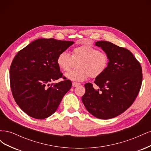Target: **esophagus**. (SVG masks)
I'll return each mask as SVG.
<instances>
[{
  "instance_id": "1",
  "label": "esophagus",
  "mask_w": 151,
  "mask_h": 151,
  "mask_svg": "<svg viewBox=\"0 0 151 151\" xmlns=\"http://www.w3.org/2000/svg\"><path fill=\"white\" fill-rule=\"evenodd\" d=\"M81 84L79 83H72V87H77L79 86Z\"/></svg>"
}]
</instances>
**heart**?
<instances>
[{"mask_svg": "<svg viewBox=\"0 0 151 151\" xmlns=\"http://www.w3.org/2000/svg\"><path fill=\"white\" fill-rule=\"evenodd\" d=\"M58 67L64 72L69 71L77 63V68L65 74L68 80L82 82L90 76L96 78L103 74L109 63L108 55L95 47L88 45H81L73 48L70 55L62 52L57 58Z\"/></svg>", "mask_w": 151, "mask_h": 151, "instance_id": "obj_1", "label": "heart"}]
</instances>
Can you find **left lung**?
<instances>
[{
    "mask_svg": "<svg viewBox=\"0 0 151 151\" xmlns=\"http://www.w3.org/2000/svg\"><path fill=\"white\" fill-rule=\"evenodd\" d=\"M95 45L108 55V66L96 77L94 83L99 89H95L91 83L84 85L82 101L94 116L110 119L126 111L135 101L142 81V67L129 50L106 41L96 42Z\"/></svg>",
    "mask_w": 151,
    "mask_h": 151,
    "instance_id": "left-lung-1",
    "label": "left lung"
}]
</instances>
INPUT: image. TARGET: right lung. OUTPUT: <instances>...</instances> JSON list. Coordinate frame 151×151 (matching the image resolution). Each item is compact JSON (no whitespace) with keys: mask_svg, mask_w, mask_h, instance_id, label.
<instances>
[{"mask_svg":"<svg viewBox=\"0 0 151 151\" xmlns=\"http://www.w3.org/2000/svg\"><path fill=\"white\" fill-rule=\"evenodd\" d=\"M74 43L53 38H39L18 52L10 67L13 97L29 116L44 119L56 111L63 97L71 88L69 80L61 78L57 63L59 54Z\"/></svg>","mask_w":151,"mask_h":151,"instance_id":"add662e5","label":"right lung"}]
</instances>
